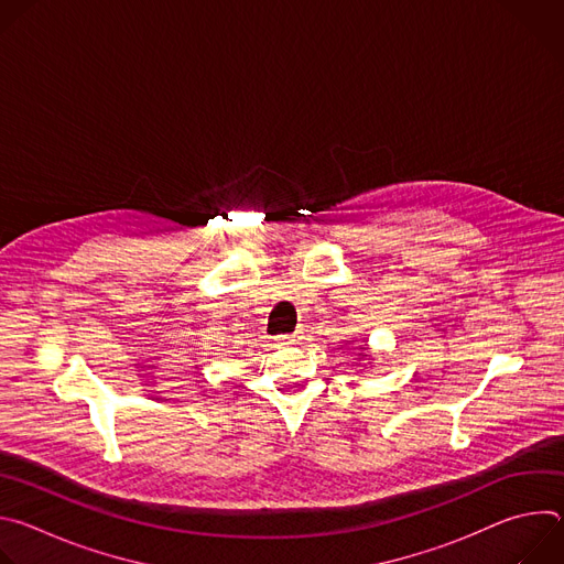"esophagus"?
Masks as SVG:
<instances>
[{"label":"esophagus","mask_w":564,"mask_h":564,"mask_svg":"<svg viewBox=\"0 0 564 564\" xmlns=\"http://www.w3.org/2000/svg\"><path fill=\"white\" fill-rule=\"evenodd\" d=\"M299 339H301L299 335H288V337H281L279 344H281V346H292V344H296Z\"/></svg>","instance_id":"obj_1"}]
</instances>
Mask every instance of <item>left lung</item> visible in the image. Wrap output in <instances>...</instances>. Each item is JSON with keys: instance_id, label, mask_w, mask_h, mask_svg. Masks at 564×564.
<instances>
[{"instance_id": "1", "label": "left lung", "mask_w": 564, "mask_h": 564, "mask_svg": "<svg viewBox=\"0 0 564 564\" xmlns=\"http://www.w3.org/2000/svg\"><path fill=\"white\" fill-rule=\"evenodd\" d=\"M355 357H357L359 364H361V361H368V364L372 361V357L368 355V348H366V346H357V355H355Z\"/></svg>"}]
</instances>
